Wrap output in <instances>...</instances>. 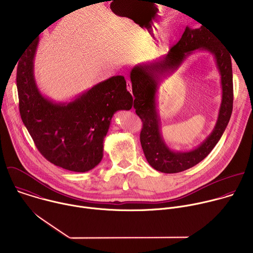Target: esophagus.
<instances>
[{"label":"esophagus","mask_w":253,"mask_h":253,"mask_svg":"<svg viewBox=\"0 0 253 253\" xmlns=\"http://www.w3.org/2000/svg\"><path fill=\"white\" fill-rule=\"evenodd\" d=\"M126 85H127V90H128L130 93H132V84H131V82H130L129 80H127Z\"/></svg>","instance_id":"esophagus-1"}]
</instances>
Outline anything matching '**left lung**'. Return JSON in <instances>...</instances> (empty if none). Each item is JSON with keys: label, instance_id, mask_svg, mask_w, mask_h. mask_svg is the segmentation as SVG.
<instances>
[{"label": "left lung", "instance_id": "obj_1", "mask_svg": "<svg viewBox=\"0 0 253 253\" xmlns=\"http://www.w3.org/2000/svg\"><path fill=\"white\" fill-rule=\"evenodd\" d=\"M195 50H206L213 55L221 74L222 104L212 132L201 145L189 152H174L168 147L161 133L157 92L160 82ZM130 79L135 97V112L143 122L140 142L148 163L157 171L178 173L202 161L220 140L232 113L233 81L229 52L216 43L214 36L203 26L198 29L186 26L181 39L167 55L152 62L136 65L130 72Z\"/></svg>", "mask_w": 253, "mask_h": 253}]
</instances>
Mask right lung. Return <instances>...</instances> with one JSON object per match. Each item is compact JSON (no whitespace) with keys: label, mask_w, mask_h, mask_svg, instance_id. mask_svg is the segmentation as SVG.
<instances>
[{"label":"right lung","mask_w":253,"mask_h":253,"mask_svg":"<svg viewBox=\"0 0 253 253\" xmlns=\"http://www.w3.org/2000/svg\"><path fill=\"white\" fill-rule=\"evenodd\" d=\"M39 36L19 59L17 88L23 123L36 147L51 163L87 172L103 158L104 138L119 110H130L133 98L123 76H113L69 102L44 96L35 80L34 59Z\"/></svg>","instance_id":"obj_1"}]
</instances>
